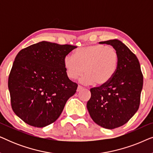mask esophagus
<instances>
[{
	"label": "esophagus",
	"mask_w": 153,
	"mask_h": 153,
	"mask_svg": "<svg viewBox=\"0 0 153 153\" xmlns=\"http://www.w3.org/2000/svg\"><path fill=\"white\" fill-rule=\"evenodd\" d=\"M83 88V86H81V85H78V87H77V92H79V91H80L81 90H82Z\"/></svg>",
	"instance_id": "34e87169"
}]
</instances>
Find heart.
I'll return each mask as SVG.
<instances>
[{"instance_id": "b5f03b06", "label": "heart", "mask_w": 153, "mask_h": 153, "mask_svg": "<svg viewBox=\"0 0 153 153\" xmlns=\"http://www.w3.org/2000/svg\"><path fill=\"white\" fill-rule=\"evenodd\" d=\"M119 63L118 52L114 47L93 45L76 49L73 55L64 58L68 77L76 79L85 72L82 81L97 85L107 83L116 74Z\"/></svg>"}]
</instances>
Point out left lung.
Segmentation results:
<instances>
[{"instance_id":"left-lung-1","label":"left lung","mask_w":153,"mask_h":153,"mask_svg":"<svg viewBox=\"0 0 153 153\" xmlns=\"http://www.w3.org/2000/svg\"><path fill=\"white\" fill-rule=\"evenodd\" d=\"M100 44L116 50L118 67L107 83L91 88L87 108L94 122L112 129L127 123L139 109L143 76L137 57L122 42L111 39Z\"/></svg>"}]
</instances>
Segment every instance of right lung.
Returning a JSON list of instances; mask_svg holds the SVG:
<instances>
[{
  "label": "right lung",
  "mask_w": 153,
  "mask_h": 153,
  "mask_svg": "<svg viewBox=\"0 0 153 153\" xmlns=\"http://www.w3.org/2000/svg\"><path fill=\"white\" fill-rule=\"evenodd\" d=\"M77 47L42 41L21 50L8 79L13 111L27 124L44 127L55 122L76 93L64 58Z\"/></svg>",
  "instance_id": "add662e5"
}]
</instances>
